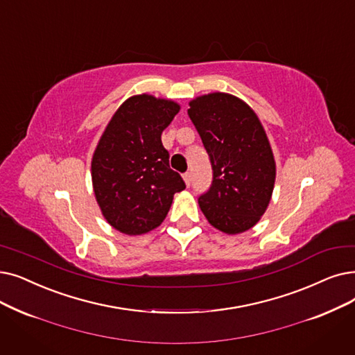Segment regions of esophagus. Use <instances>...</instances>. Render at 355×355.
<instances>
[{
    "label": "esophagus",
    "mask_w": 355,
    "mask_h": 355,
    "mask_svg": "<svg viewBox=\"0 0 355 355\" xmlns=\"http://www.w3.org/2000/svg\"><path fill=\"white\" fill-rule=\"evenodd\" d=\"M182 178H184V181H186V184H187V186H190V184H191V173H184L182 174Z\"/></svg>",
    "instance_id": "34e87169"
}]
</instances>
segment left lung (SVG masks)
Returning a JSON list of instances; mask_svg holds the SVG:
<instances>
[{
    "label": "left lung",
    "mask_w": 355,
    "mask_h": 355,
    "mask_svg": "<svg viewBox=\"0 0 355 355\" xmlns=\"http://www.w3.org/2000/svg\"><path fill=\"white\" fill-rule=\"evenodd\" d=\"M189 105L213 169L198 206L220 232L242 234L259 222L274 190L275 161L267 133L251 107L232 94L210 92Z\"/></svg>",
    "instance_id": "1"
}]
</instances>
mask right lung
Wrapping results in <instances>:
<instances>
[{
    "instance_id": "1",
    "label": "right lung",
    "mask_w": 355,
    "mask_h": 355,
    "mask_svg": "<svg viewBox=\"0 0 355 355\" xmlns=\"http://www.w3.org/2000/svg\"><path fill=\"white\" fill-rule=\"evenodd\" d=\"M180 104L139 94L128 98L104 129L91 159V178L104 219L119 232L142 235L158 227L174 194L186 189L169 168L161 135Z\"/></svg>"
}]
</instances>
